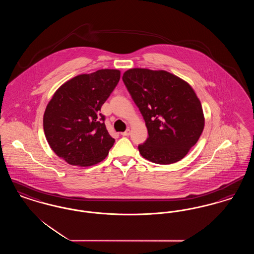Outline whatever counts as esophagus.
<instances>
[{"label":"esophagus","mask_w":254,"mask_h":254,"mask_svg":"<svg viewBox=\"0 0 254 254\" xmlns=\"http://www.w3.org/2000/svg\"><path fill=\"white\" fill-rule=\"evenodd\" d=\"M123 136H128L129 134H130V130H129V128H127L126 131H124V132L121 133Z\"/></svg>","instance_id":"obj_1"}]
</instances>
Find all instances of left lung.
Listing matches in <instances>:
<instances>
[{"mask_svg":"<svg viewBox=\"0 0 254 254\" xmlns=\"http://www.w3.org/2000/svg\"><path fill=\"white\" fill-rule=\"evenodd\" d=\"M123 82L143 115L148 137L138 145L146 160L173 164L185 157L199 140L205 119L191 86L164 70L128 69Z\"/></svg>","mask_w":254,"mask_h":254,"instance_id":"obj_1","label":"left lung"}]
</instances>
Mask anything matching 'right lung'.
Instances as JSON below:
<instances>
[{
  "label": "right lung",
  "mask_w": 254,
  "mask_h": 254,
  "mask_svg": "<svg viewBox=\"0 0 254 254\" xmlns=\"http://www.w3.org/2000/svg\"><path fill=\"white\" fill-rule=\"evenodd\" d=\"M120 80L117 69H100L67 81L55 92L44 114V130L52 150L72 166L103 161L115 140L100 110Z\"/></svg>",
  "instance_id": "1"
}]
</instances>
